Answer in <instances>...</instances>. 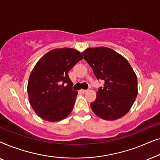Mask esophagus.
<instances>
[{
    "mask_svg": "<svg viewBox=\"0 0 160 160\" xmlns=\"http://www.w3.org/2000/svg\"><path fill=\"white\" fill-rule=\"evenodd\" d=\"M87 90V89H80V92H82V93H84V92H86Z\"/></svg>",
    "mask_w": 160,
    "mask_h": 160,
    "instance_id": "34e87169",
    "label": "esophagus"
}]
</instances>
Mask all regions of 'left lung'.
Returning <instances> with one entry per match:
<instances>
[{
    "instance_id": "1",
    "label": "left lung",
    "mask_w": 160,
    "mask_h": 160,
    "mask_svg": "<svg viewBox=\"0 0 160 160\" xmlns=\"http://www.w3.org/2000/svg\"><path fill=\"white\" fill-rule=\"evenodd\" d=\"M98 80H103L92 110L105 120L119 119L130 111L138 95L135 72L124 57L107 47L89 48L82 52Z\"/></svg>"
}]
</instances>
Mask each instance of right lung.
<instances>
[{
	"label": "right lung",
	"mask_w": 160,
	"mask_h": 160,
	"mask_svg": "<svg viewBox=\"0 0 160 160\" xmlns=\"http://www.w3.org/2000/svg\"><path fill=\"white\" fill-rule=\"evenodd\" d=\"M83 59L73 49H55L47 52L35 65L28 84L29 101L39 117L58 122L71 112L78 92L68 73Z\"/></svg>",
	"instance_id": "obj_1"
}]
</instances>
